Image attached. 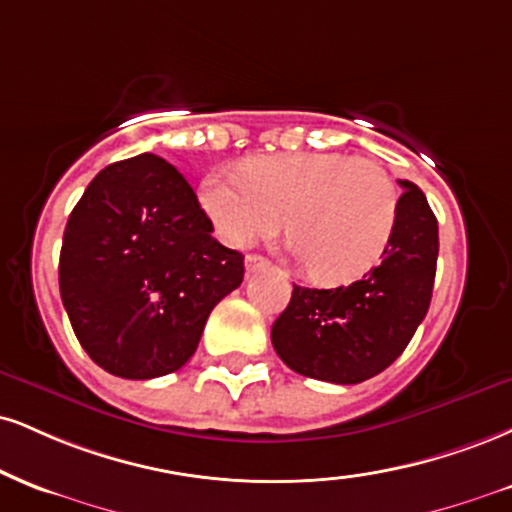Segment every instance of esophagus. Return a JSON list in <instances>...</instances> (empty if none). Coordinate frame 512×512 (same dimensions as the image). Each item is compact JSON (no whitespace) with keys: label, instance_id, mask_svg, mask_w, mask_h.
<instances>
[{"label":"esophagus","instance_id":"obj_1","mask_svg":"<svg viewBox=\"0 0 512 512\" xmlns=\"http://www.w3.org/2000/svg\"><path fill=\"white\" fill-rule=\"evenodd\" d=\"M264 267H269L267 257H262V255H248V257H245V269H248V274L260 272V269H264Z\"/></svg>","mask_w":512,"mask_h":512}]
</instances>
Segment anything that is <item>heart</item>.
<instances>
[{
	"label": "heart",
	"mask_w": 512,
	"mask_h": 512,
	"mask_svg": "<svg viewBox=\"0 0 512 512\" xmlns=\"http://www.w3.org/2000/svg\"><path fill=\"white\" fill-rule=\"evenodd\" d=\"M200 202L214 231L233 248L279 233L319 283L360 279L389 248L400 190L379 162L343 152L257 157L202 181Z\"/></svg>",
	"instance_id": "heart-1"
}]
</instances>
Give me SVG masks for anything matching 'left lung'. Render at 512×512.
<instances>
[{"mask_svg":"<svg viewBox=\"0 0 512 512\" xmlns=\"http://www.w3.org/2000/svg\"><path fill=\"white\" fill-rule=\"evenodd\" d=\"M398 183V224L377 267L350 286H293L272 326L276 355L293 372L360 384L384 372L422 324L432 303L439 224L422 190Z\"/></svg>","mask_w":512,"mask_h":512,"instance_id":"left-lung-1","label":"left lung"}]
</instances>
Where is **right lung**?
I'll return each mask as SVG.
<instances>
[{
	"label": "right lung",
	"instance_id": "obj_1",
	"mask_svg": "<svg viewBox=\"0 0 512 512\" xmlns=\"http://www.w3.org/2000/svg\"><path fill=\"white\" fill-rule=\"evenodd\" d=\"M190 183L157 155L109 164L66 221L59 291L104 372L155 379L193 357L209 312L243 281Z\"/></svg>",
	"mask_w": 512,
	"mask_h": 512
}]
</instances>
